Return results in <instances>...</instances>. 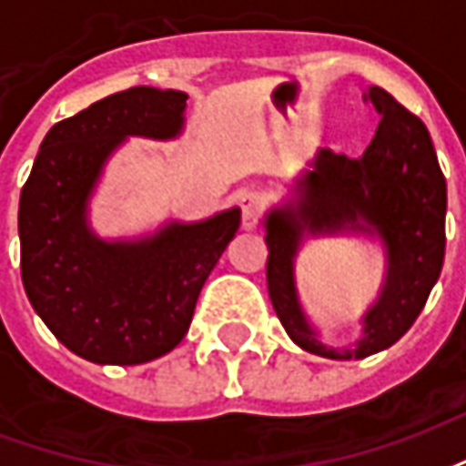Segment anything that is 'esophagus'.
<instances>
[{
  "instance_id": "1",
  "label": "esophagus",
  "mask_w": 466,
  "mask_h": 466,
  "mask_svg": "<svg viewBox=\"0 0 466 466\" xmlns=\"http://www.w3.org/2000/svg\"><path fill=\"white\" fill-rule=\"evenodd\" d=\"M237 204L242 209V227L244 229H254L259 224V217H262V197L257 192H242L237 197Z\"/></svg>"
}]
</instances>
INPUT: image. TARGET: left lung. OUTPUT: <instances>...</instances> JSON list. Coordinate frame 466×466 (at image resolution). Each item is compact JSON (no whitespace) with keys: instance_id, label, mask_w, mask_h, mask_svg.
I'll return each instance as SVG.
<instances>
[{"instance_id":"obj_1","label":"left lung","mask_w":466,"mask_h":466,"mask_svg":"<svg viewBox=\"0 0 466 466\" xmlns=\"http://www.w3.org/2000/svg\"><path fill=\"white\" fill-rule=\"evenodd\" d=\"M381 116L361 157L322 149L297 179L292 199L264 214L267 287L279 322L297 347L327 360H364L387 350L410 329L427 304L444 264L447 182L420 116L381 86H370ZM364 233L385 247L380 297L362 318L354 348H327L299 302L293 259L309 236Z\"/></svg>"}]
</instances>
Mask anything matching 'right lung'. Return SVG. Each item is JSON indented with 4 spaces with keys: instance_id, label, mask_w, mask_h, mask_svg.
<instances>
[{
    "instance_id": "obj_1",
    "label": "right lung",
    "mask_w": 466,
    "mask_h": 466,
    "mask_svg": "<svg viewBox=\"0 0 466 466\" xmlns=\"http://www.w3.org/2000/svg\"><path fill=\"white\" fill-rule=\"evenodd\" d=\"M187 99L177 89L132 86L56 122L22 189L25 292L49 332L86 361L144 364L172 351L239 229L237 207L137 239H102L89 227V199L109 157L129 137H179Z\"/></svg>"
}]
</instances>
